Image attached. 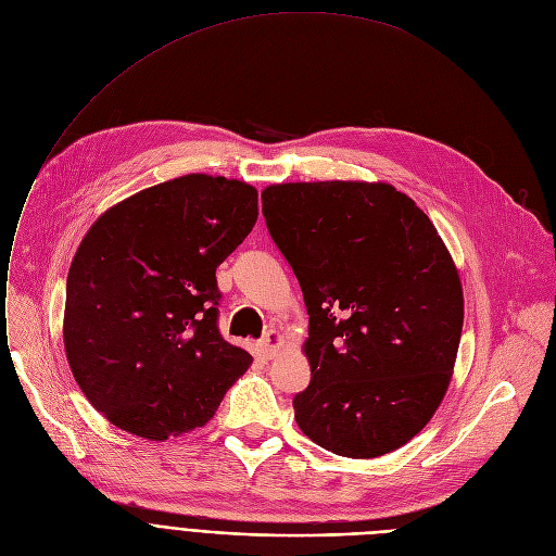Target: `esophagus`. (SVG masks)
Returning a JSON list of instances; mask_svg holds the SVG:
<instances>
[{
  "instance_id": "obj_1",
  "label": "esophagus",
  "mask_w": 556,
  "mask_h": 556,
  "mask_svg": "<svg viewBox=\"0 0 556 556\" xmlns=\"http://www.w3.org/2000/svg\"><path fill=\"white\" fill-rule=\"evenodd\" d=\"M282 345H285V336L280 331H276V329L267 331L265 338L261 340V350H263V354L267 358H274L282 350Z\"/></svg>"
}]
</instances>
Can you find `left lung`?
Here are the masks:
<instances>
[{
	"label": "left lung",
	"instance_id": "8db88e82",
	"mask_svg": "<svg viewBox=\"0 0 556 556\" xmlns=\"http://www.w3.org/2000/svg\"><path fill=\"white\" fill-rule=\"evenodd\" d=\"M263 213L309 314L298 427L338 456L399 450L439 409L460 343L463 287L437 227L388 182L271 185Z\"/></svg>",
	"mask_w": 556,
	"mask_h": 556
}]
</instances>
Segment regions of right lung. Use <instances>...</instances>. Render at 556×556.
<instances>
[{
    "instance_id": "add662e5",
    "label": "right lung",
    "mask_w": 556,
    "mask_h": 556,
    "mask_svg": "<svg viewBox=\"0 0 556 556\" xmlns=\"http://www.w3.org/2000/svg\"><path fill=\"white\" fill-rule=\"evenodd\" d=\"M258 220V191L189 174L126 198L81 238L66 278L73 378L119 430L202 427L251 356L218 331L216 269Z\"/></svg>"
}]
</instances>
